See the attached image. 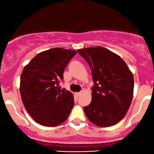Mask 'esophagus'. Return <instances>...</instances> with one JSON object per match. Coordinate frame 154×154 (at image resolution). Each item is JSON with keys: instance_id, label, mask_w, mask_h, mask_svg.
Masks as SVG:
<instances>
[{"instance_id": "34e87169", "label": "esophagus", "mask_w": 154, "mask_h": 154, "mask_svg": "<svg viewBox=\"0 0 154 154\" xmlns=\"http://www.w3.org/2000/svg\"><path fill=\"white\" fill-rule=\"evenodd\" d=\"M81 94H82V91H80V92H75V95H76L77 97L80 96Z\"/></svg>"}]
</instances>
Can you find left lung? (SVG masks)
Listing matches in <instances>:
<instances>
[{"label":"left lung","mask_w":154,"mask_h":154,"mask_svg":"<svg viewBox=\"0 0 154 154\" xmlns=\"http://www.w3.org/2000/svg\"><path fill=\"white\" fill-rule=\"evenodd\" d=\"M77 51L90 66L94 83L91 103L84 108L86 117L98 127L119 123L132 103V72L120 56L104 47L94 46Z\"/></svg>","instance_id":"8db88e82"}]
</instances>
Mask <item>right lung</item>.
<instances>
[{
  "mask_svg": "<svg viewBox=\"0 0 154 154\" xmlns=\"http://www.w3.org/2000/svg\"><path fill=\"white\" fill-rule=\"evenodd\" d=\"M75 50L62 48L40 52L25 65L20 77V94L26 110L37 123L55 127L68 118L74 105L70 91L60 81Z\"/></svg>",
  "mask_w": 154,
  "mask_h": 154,
  "instance_id": "obj_1",
  "label": "right lung"
}]
</instances>
